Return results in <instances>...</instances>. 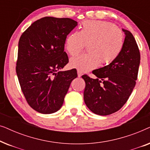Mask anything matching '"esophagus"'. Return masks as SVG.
<instances>
[{
	"mask_svg": "<svg viewBox=\"0 0 150 150\" xmlns=\"http://www.w3.org/2000/svg\"><path fill=\"white\" fill-rule=\"evenodd\" d=\"M81 76H82V72H81V71L78 70V76L81 77Z\"/></svg>",
	"mask_w": 150,
	"mask_h": 150,
	"instance_id": "34e87169",
	"label": "esophagus"
}]
</instances>
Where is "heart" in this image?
I'll return each instance as SVG.
<instances>
[{"mask_svg":"<svg viewBox=\"0 0 150 150\" xmlns=\"http://www.w3.org/2000/svg\"><path fill=\"white\" fill-rule=\"evenodd\" d=\"M124 35L122 30L109 22L87 20L82 24L79 32L66 37L65 50L76 56L87 45L88 54L78 56L69 61V66L81 72L95 69L100 63L107 65L120 56L124 47Z\"/></svg>","mask_w":150,"mask_h":150,"instance_id":"1","label":"heart"}]
</instances>
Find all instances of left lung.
<instances>
[{"label": "left lung", "mask_w": 150, "mask_h": 150, "mask_svg": "<svg viewBox=\"0 0 150 150\" xmlns=\"http://www.w3.org/2000/svg\"><path fill=\"white\" fill-rule=\"evenodd\" d=\"M126 38L117 59L110 64L92 71L97 79L82 76L85 82L84 100L93 113L108 115L126 104L136 85L140 64V52L129 30L123 29Z\"/></svg>", "instance_id": "obj_1"}]
</instances>
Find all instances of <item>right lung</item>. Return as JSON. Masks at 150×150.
Here are the masks:
<instances>
[{
    "label": "right lung",
    "mask_w": 150,
    "mask_h": 150,
    "mask_svg": "<svg viewBox=\"0 0 150 150\" xmlns=\"http://www.w3.org/2000/svg\"><path fill=\"white\" fill-rule=\"evenodd\" d=\"M76 25L71 18L44 17L20 37L16 74L28 105L40 113L60 109L71 81L77 77L75 69L59 71L69 62L65 39Z\"/></svg>",
    "instance_id": "1"
}]
</instances>
